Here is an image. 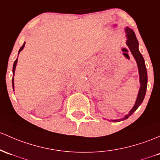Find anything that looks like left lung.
<instances>
[{"instance_id": "1", "label": "left lung", "mask_w": 160, "mask_h": 160, "mask_svg": "<svg viewBox=\"0 0 160 160\" xmlns=\"http://www.w3.org/2000/svg\"><path fill=\"white\" fill-rule=\"evenodd\" d=\"M125 32L126 37H127L126 45L128 47L131 54H132L133 57L134 58L135 61H136L137 64H138V71H139L140 87L136 102L134 103V106L131 108V111L128 112V114L126 115L124 117H123L122 118L115 119V120H110L112 122H121V121H124L125 119L128 118L129 116H131L138 109V107L141 105V103L143 102L147 87V68H146L144 59H143V56H142L141 53H140L139 51V43H138V39H137L136 36H135L134 32L132 29H130L129 27H126Z\"/></svg>"}]
</instances>
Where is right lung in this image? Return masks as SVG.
Listing matches in <instances>:
<instances>
[{"label":"right lung","mask_w":160,"mask_h":160,"mask_svg":"<svg viewBox=\"0 0 160 160\" xmlns=\"http://www.w3.org/2000/svg\"><path fill=\"white\" fill-rule=\"evenodd\" d=\"M24 46H25V42L23 43V45H22V46L21 47V48H20V50H19V52H18V55L19 54H20V52H21V51L24 48ZM17 60L18 59H16V61H14V63H13V78H12V84H13V91H14V79H13V77H14V73H15V69H16V67H17Z\"/></svg>","instance_id":"1"}]
</instances>
